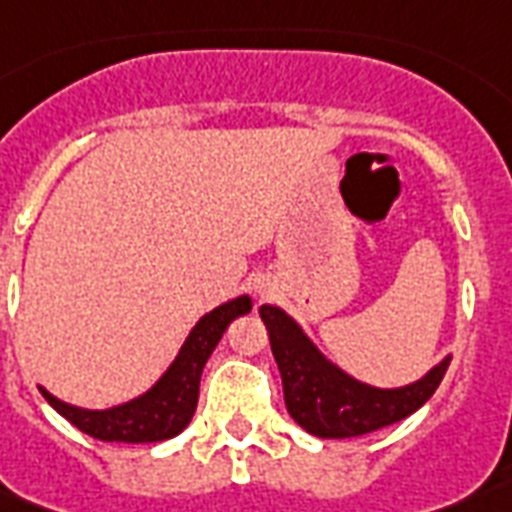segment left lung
Returning <instances> with one entry per match:
<instances>
[{
  "label": "left lung",
  "mask_w": 512,
  "mask_h": 512,
  "mask_svg": "<svg viewBox=\"0 0 512 512\" xmlns=\"http://www.w3.org/2000/svg\"><path fill=\"white\" fill-rule=\"evenodd\" d=\"M259 315L283 376L285 408L318 438H355L395 425L433 398L449 368L451 358H443L419 382L395 390L371 387L334 366L280 307L261 304Z\"/></svg>",
  "instance_id": "left-lung-1"
}]
</instances>
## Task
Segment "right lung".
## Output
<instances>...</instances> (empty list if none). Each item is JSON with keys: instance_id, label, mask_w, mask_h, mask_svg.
<instances>
[{"instance_id": "add662e5", "label": "right lung", "mask_w": 512, "mask_h": 512, "mask_svg": "<svg viewBox=\"0 0 512 512\" xmlns=\"http://www.w3.org/2000/svg\"><path fill=\"white\" fill-rule=\"evenodd\" d=\"M251 307V296H237L208 315H202L197 326L192 328V334L186 336L176 360L157 379L152 390H146L144 395L122 403V406L90 411V408L63 403L50 395L45 387H39V392L61 417L69 419L71 425L79 427L90 438L109 443L168 441L192 422L197 395H200L202 368L211 358V352L216 350L229 323L245 312H251Z\"/></svg>"}]
</instances>
